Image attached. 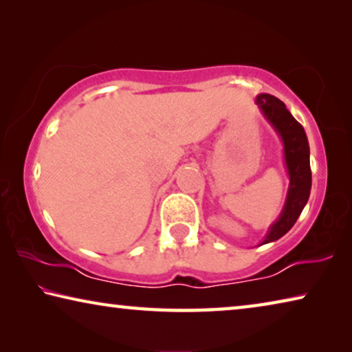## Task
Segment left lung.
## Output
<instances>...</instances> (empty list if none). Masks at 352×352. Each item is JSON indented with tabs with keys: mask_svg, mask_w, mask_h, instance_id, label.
Returning a JSON list of instances; mask_svg holds the SVG:
<instances>
[{
	"mask_svg": "<svg viewBox=\"0 0 352 352\" xmlns=\"http://www.w3.org/2000/svg\"><path fill=\"white\" fill-rule=\"evenodd\" d=\"M256 104L283 141L285 168L290 178L287 199H285L281 216L267 231L265 239L261 242V245H264V243L278 241L295 225L311 195L312 172L305 129L290 115L284 102L272 94L262 93L256 98Z\"/></svg>",
	"mask_w": 352,
	"mask_h": 352,
	"instance_id": "8db88e82",
	"label": "left lung"
}]
</instances>
